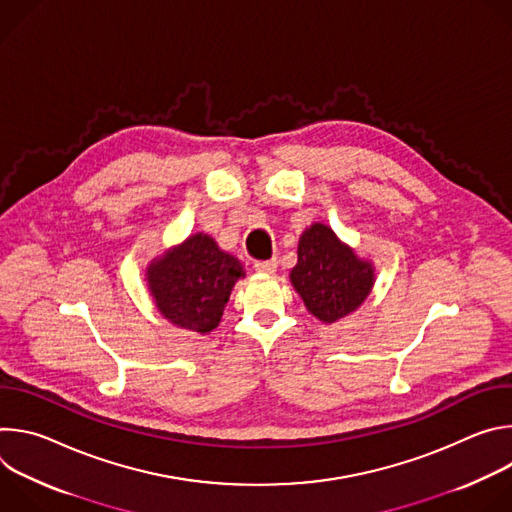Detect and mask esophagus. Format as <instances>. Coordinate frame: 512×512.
Segmentation results:
<instances>
[{
	"mask_svg": "<svg viewBox=\"0 0 512 512\" xmlns=\"http://www.w3.org/2000/svg\"><path fill=\"white\" fill-rule=\"evenodd\" d=\"M253 267L261 273H273L277 269V259L273 257V259H265V261H255Z\"/></svg>",
	"mask_w": 512,
	"mask_h": 512,
	"instance_id": "34e87169",
	"label": "esophagus"
}]
</instances>
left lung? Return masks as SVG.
I'll list each match as a JSON object with an SVG mask.
<instances>
[{
  "instance_id": "8db88e82",
  "label": "left lung",
  "mask_w": 512,
  "mask_h": 512,
  "mask_svg": "<svg viewBox=\"0 0 512 512\" xmlns=\"http://www.w3.org/2000/svg\"><path fill=\"white\" fill-rule=\"evenodd\" d=\"M291 283L306 308L322 322L332 324L354 312L371 294L373 265L360 261L326 225H312L300 239L298 265Z\"/></svg>"
}]
</instances>
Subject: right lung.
I'll return each instance as SVG.
<instances>
[{
	"label": "right lung",
	"instance_id": "add662e5",
	"mask_svg": "<svg viewBox=\"0 0 512 512\" xmlns=\"http://www.w3.org/2000/svg\"><path fill=\"white\" fill-rule=\"evenodd\" d=\"M239 277H245L241 263L200 233L152 263L148 271L152 296L164 318L200 334L221 322Z\"/></svg>",
	"mask_w": 512,
	"mask_h": 512
}]
</instances>
